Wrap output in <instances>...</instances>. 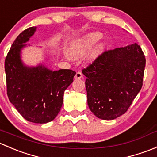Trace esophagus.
<instances>
[{
  "label": "esophagus",
  "mask_w": 157,
  "mask_h": 157,
  "mask_svg": "<svg viewBox=\"0 0 157 157\" xmlns=\"http://www.w3.org/2000/svg\"><path fill=\"white\" fill-rule=\"evenodd\" d=\"M75 78H83V75H82V73L81 72H77L76 74H75Z\"/></svg>",
  "instance_id": "34e87169"
}]
</instances>
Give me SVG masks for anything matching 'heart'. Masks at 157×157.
I'll return each instance as SVG.
<instances>
[{
	"instance_id": "b5f03b06",
	"label": "heart",
	"mask_w": 157,
	"mask_h": 157,
	"mask_svg": "<svg viewBox=\"0 0 157 157\" xmlns=\"http://www.w3.org/2000/svg\"><path fill=\"white\" fill-rule=\"evenodd\" d=\"M101 38V35L98 32H94V33H90L85 36L83 39L80 41H75L72 43L70 46L69 51V54L71 57L72 58H79L85 55L87 51H89L91 47L95 43L98 42ZM103 46L102 44L99 45L98 48L95 49L93 52V56H95L98 55L102 51Z\"/></svg>"
}]
</instances>
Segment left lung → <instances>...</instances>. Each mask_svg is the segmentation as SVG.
I'll use <instances>...</instances> for the list:
<instances>
[{"instance_id":"obj_1","label":"left lung","mask_w":157,"mask_h":157,"mask_svg":"<svg viewBox=\"0 0 157 157\" xmlns=\"http://www.w3.org/2000/svg\"><path fill=\"white\" fill-rule=\"evenodd\" d=\"M145 64L144 52L135 43L105 51L82 69L90 111L105 120L125 113L142 88Z\"/></svg>"}]
</instances>
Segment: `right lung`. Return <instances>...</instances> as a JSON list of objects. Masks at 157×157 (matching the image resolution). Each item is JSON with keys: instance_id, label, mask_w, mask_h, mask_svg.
<instances>
[{"instance_id": "add662e5", "label": "right lung", "mask_w": 157, "mask_h": 157, "mask_svg": "<svg viewBox=\"0 0 157 157\" xmlns=\"http://www.w3.org/2000/svg\"><path fill=\"white\" fill-rule=\"evenodd\" d=\"M36 31L30 27L17 36L5 59L6 92L11 103L29 122L44 124L54 120L63 101L65 90L76 72L71 69L52 71L44 66H24L22 48Z\"/></svg>"}]
</instances>
